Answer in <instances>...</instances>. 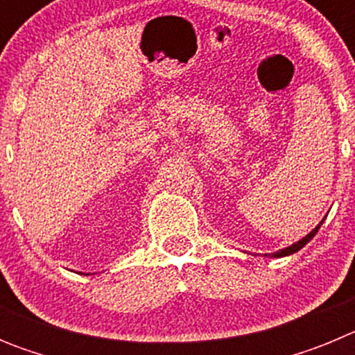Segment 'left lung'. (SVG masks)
<instances>
[{
    "mask_svg": "<svg viewBox=\"0 0 355 355\" xmlns=\"http://www.w3.org/2000/svg\"><path fill=\"white\" fill-rule=\"evenodd\" d=\"M322 224H324V220L320 222V224H318V225H316V227H315V229H313L311 233L307 234V236H304V238H302V240H299V241H297V243H293V245L286 247V249H283V250H277V252H275V254H274V258H283V256H290V254H293V252H297V250H300V249H302V247H304V245H306L307 241L311 240V238H313V236H315V234H316V233H318V229H320V225H322Z\"/></svg>",
    "mask_w": 355,
    "mask_h": 355,
    "instance_id": "left-lung-1",
    "label": "left lung"
}]
</instances>
